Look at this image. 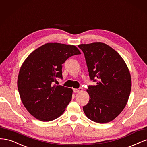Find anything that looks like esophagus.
<instances>
[{"label":"esophagus","mask_w":147,"mask_h":147,"mask_svg":"<svg viewBox=\"0 0 147 147\" xmlns=\"http://www.w3.org/2000/svg\"><path fill=\"white\" fill-rule=\"evenodd\" d=\"M83 91V89L82 88H80L78 89H74V92H82Z\"/></svg>","instance_id":"esophagus-1"}]
</instances>
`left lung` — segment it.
<instances>
[{
  "mask_svg": "<svg viewBox=\"0 0 147 147\" xmlns=\"http://www.w3.org/2000/svg\"><path fill=\"white\" fill-rule=\"evenodd\" d=\"M90 79L96 85L86 90L90 100L83 109L86 116L97 123H107L125 107L131 90V77L119 53L101 42L81 44Z\"/></svg>",
  "mask_w": 147,
  "mask_h": 147,
  "instance_id": "1",
  "label": "left lung"
}]
</instances>
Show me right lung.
Instances as JSON below:
<instances>
[{
  "instance_id": "add662e5",
  "label": "right lung",
  "mask_w": 147,
  "mask_h": 147,
  "mask_svg": "<svg viewBox=\"0 0 147 147\" xmlns=\"http://www.w3.org/2000/svg\"><path fill=\"white\" fill-rule=\"evenodd\" d=\"M74 45L48 43L35 50L22 64L18 77L21 100L34 117L54 120L64 113L72 99V89L56 85L62 78V67L70 56L80 55Z\"/></svg>"
}]
</instances>
